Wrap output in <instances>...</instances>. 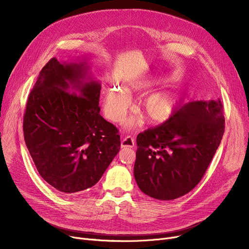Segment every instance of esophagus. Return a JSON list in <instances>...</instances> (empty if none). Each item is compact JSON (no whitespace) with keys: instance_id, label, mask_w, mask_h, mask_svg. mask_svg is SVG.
<instances>
[{"instance_id":"esophagus-1","label":"esophagus","mask_w":249,"mask_h":249,"mask_svg":"<svg viewBox=\"0 0 249 249\" xmlns=\"http://www.w3.org/2000/svg\"><path fill=\"white\" fill-rule=\"evenodd\" d=\"M121 146L122 147H130L133 148L135 146V141L134 138L131 136H126L121 141Z\"/></svg>"}]
</instances>
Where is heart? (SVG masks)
Masks as SVG:
<instances>
[{
	"label": "heart",
	"instance_id": "obj_1",
	"mask_svg": "<svg viewBox=\"0 0 249 249\" xmlns=\"http://www.w3.org/2000/svg\"><path fill=\"white\" fill-rule=\"evenodd\" d=\"M154 82L148 78H137L129 82L122 89L110 88L104 101V109L107 117L113 122H120L130 106V96L147 91ZM178 98L171 91H155L141 99L137 105L138 111L149 123H162L171 118L177 108ZM136 124V119H129L128 127Z\"/></svg>",
	"mask_w": 249,
	"mask_h": 249
}]
</instances>
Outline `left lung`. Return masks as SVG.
<instances>
[{
    "mask_svg": "<svg viewBox=\"0 0 249 249\" xmlns=\"http://www.w3.org/2000/svg\"><path fill=\"white\" fill-rule=\"evenodd\" d=\"M223 105L186 104L167 121L138 134L134 177L151 198L178 199L197 186L224 134Z\"/></svg>",
    "mask_w": 249,
    "mask_h": 249,
    "instance_id": "1",
    "label": "left lung"
}]
</instances>
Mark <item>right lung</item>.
<instances>
[{"mask_svg":"<svg viewBox=\"0 0 249 249\" xmlns=\"http://www.w3.org/2000/svg\"><path fill=\"white\" fill-rule=\"evenodd\" d=\"M88 71L86 62L51 58L24 113V139L37 171L64 194L95 186L121 145L118 129L100 115L101 84Z\"/></svg>","mask_w":249,"mask_h":249,"instance_id":"obj_1","label":"right lung"}]
</instances>
